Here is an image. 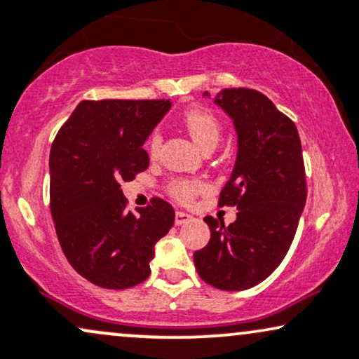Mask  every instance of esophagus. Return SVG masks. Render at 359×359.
Listing matches in <instances>:
<instances>
[{
    "instance_id": "1",
    "label": "esophagus",
    "mask_w": 359,
    "mask_h": 359,
    "mask_svg": "<svg viewBox=\"0 0 359 359\" xmlns=\"http://www.w3.org/2000/svg\"><path fill=\"white\" fill-rule=\"evenodd\" d=\"M192 219H194V217L190 215V213H187V212H179V210L175 212V225H184V224H187V222H190Z\"/></svg>"
}]
</instances>
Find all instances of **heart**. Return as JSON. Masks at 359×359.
<instances>
[{"label":"heart","instance_id":"1","mask_svg":"<svg viewBox=\"0 0 359 359\" xmlns=\"http://www.w3.org/2000/svg\"><path fill=\"white\" fill-rule=\"evenodd\" d=\"M182 122L185 129L189 130L190 137L194 139V142L197 144L202 151L205 149L215 147L219 144L222 137V122L219 117L213 114L212 111H208L207 107H192L189 111L184 112ZM162 137L158 134V130H154V133L149 135L147 140V151L151 152V156H156L161 149ZM169 194L172 197L177 198L179 202H190L197 194L203 192L205 185L201 180L197 179H174L169 184Z\"/></svg>","mask_w":359,"mask_h":359}]
</instances>
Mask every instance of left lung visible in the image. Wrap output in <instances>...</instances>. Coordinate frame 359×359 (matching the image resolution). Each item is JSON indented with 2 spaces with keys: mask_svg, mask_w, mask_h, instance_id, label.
I'll list each match as a JSON object with an SVG mask.
<instances>
[{
  "mask_svg": "<svg viewBox=\"0 0 359 359\" xmlns=\"http://www.w3.org/2000/svg\"><path fill=\"white\" fill-rule=\"evenodd\" d=\"M215 104L233 121L238 139L219 205H235L238 213L229 226L203 219L210 240L194 253V263L205 283L238 292L270 276L287 255L306 202L305 164L297 126L265 94L230 88Z\"/></svg>",
  "mask_w": 359,
  "mask_h": 359,
  "instance_id": "left-lung-1",
  "label": "left lung"
}]
</instances>
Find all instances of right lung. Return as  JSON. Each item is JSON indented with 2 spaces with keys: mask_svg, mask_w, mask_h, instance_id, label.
<instances>
[{
  "mask_svg": "<svg viewBox=\"0 0 359 359\" xmlns=\"http://www.w3.org/2000/svg\"><path fill=\"white\" fill-rule=\"evenodd\" d=\"M169 99L83 101L59 129L49 154V197L57 240L90 283L124 290L151 275L154 247L174 225L169 202L127 212L121 182L149 167L144 142Z\"/></svg>",
  "mask_w": 359,
  "mask_h": 359,
  "instance_id": "1",
  "label": "right lung"
}]
</instances>
